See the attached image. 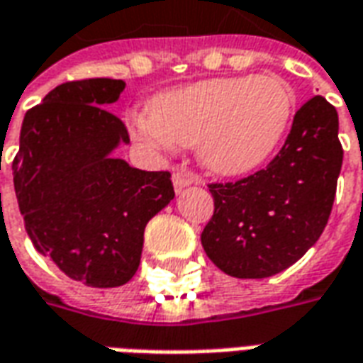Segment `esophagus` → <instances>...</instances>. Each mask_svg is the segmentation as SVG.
I'll list each match as a JSON object with an SVG mask.
<instances>
[{"mask_svg": "<svg viewBox=\"0 0 363 363\" xmlns=\"http://www.w3.org/2000/svg\"><path fill=\"white\" fill-rule=\"evenodd\" d=\"M194 181H196V174L190 173L189 169H184V167H179L173 173V184L177 192H181L182 189H186V186L192 184Z\"/></svg>", "mask_w": 363, "mask_h": 363, "instance_id": "esophagus-1", "label": "esophagus"}]
</instances>
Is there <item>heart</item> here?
<instances>
[{
    "label": "heart",
    "mask_w": 363,
    "mask_h": 363,
    "mask_svg": "<svg viewBox=\"0 0 363 363\" xmlns=\"http://www.w3.org/2000/svg\"><path fill=\"white\" fill-rule=\"evenodd\" d=\"M294 104V91L278 75L216 77L153 96L150 120H135V130L161 145H196L208 171L231 177L276 150Z\"/></svg>",
    "instance_id": "heart-1"
}]
</instances>
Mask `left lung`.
Masks as SVG:
<instances>
[{"label": "left lung", "mask_w": 363, "mask_h": 363, "mask_svg": "<svg viewBox=\"0 0 363 363\" xmlns=\"http://www.w3.org/2000/svg\"><path fill=\"white\" fill-rule=\"evenodd\" d=\"M342 155L336 108L313 96L267 169L208 184L213 216L200 235L208 259L233 278H268L297 262L327 225Z\"/></svg>", "instance_id": "obj_1"}]
</instances>
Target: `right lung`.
Returning a JSON list of instances; mask_svg holds the SVG:
<instances>
[{"label":"right lung","mask_w":363,"mask_h":363,"mask_svg":"<svg viewBox=\"0 0 363 363\" xmlns=\"http://www.w3.org/2000/svg\"><path fill=\"white\" fill-rule=\"evenodd\" d=\"M122 79H79L52 89L27 111L13 182L35 249L72 280L116 288L142 259L143 229L174 198L169 171H140L112 157L130 142L104 106Z\"/></svg>","instance_id":"add662e5"}]
</instances>
